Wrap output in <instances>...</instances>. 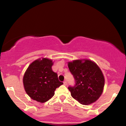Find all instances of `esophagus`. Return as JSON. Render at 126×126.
<instances>
[{"instance_id": "obj_1", "label": "esophagus", "mask_w": 126, "mask_h": 126, "mask_svg": "<svg viewBox=\"0 0 126 126\" xmlns=\"http://www.w3.org/2000/svg\"><path fill=\"white\" fill-rule=\"evenodd\" d=\"M63 84L64 85H67V82H66V80H64V81L63 82Z\"/></svg>"}]
</instances>
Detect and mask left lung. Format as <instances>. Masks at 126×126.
Masks as SVG:
<instances>
[{"instance_id":"left-lung-1","label":"left lung","mask_w":126,"mask_h":126,"mask_svg":"<svg viewBox=\"0 0 126 126\" xmlns=\"http://www.w3.org/2000/svg\"><path fill=\"white\" fill-rule=\"evenodd\" d=\"M68 67L75 80V86L68 87L72 97L82 105L95 102L102 94L105 83L100 68L87 59L68 62Z\"/></svg>"}]
</instances>
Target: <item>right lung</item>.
<instances>
[{
	"label": "right lung",
	"mask_w": 126,
	"mask_h": 126,
	"mask_svg": "<svg viewBox=\"0 0 126 126\" xmlns=\"http://www.w3.org/2000/svg\"><path fill=\"white\" fill-rule=\"evenodd\" d=\"M53 64L50 59H38L31 63L26 70L23 83L27 94L33 100L41 103L48 101L54 96L56 88L63 84L52 70Z\"/></svg>",
	"instance_id": "1"
}]
</instances>
